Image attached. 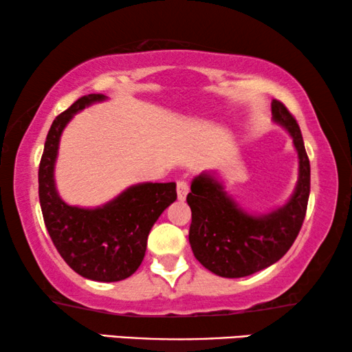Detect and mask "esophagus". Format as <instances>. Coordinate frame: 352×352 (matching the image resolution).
<instances>
[{
    "instance_id": "esophagus-1",
    "label": "esophagus",
    "mask_w": 352,
    "mask_h": 352,
    "mask_svg": "<svg viewBox=\"0 0 352 352\" xmlns=\"http://www.w3.org/2000/svg\"><path fill=\"white\" fill-rule=\"evenodd\" d=\"M187 194H189V184L186 181H177V199L186 200Z\"/></svg>"
}]
</instances>
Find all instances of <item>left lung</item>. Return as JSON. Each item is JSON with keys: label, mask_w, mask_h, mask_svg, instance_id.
Returning <instances> with one entry per match:
<instances>
[{"label": "left lung", "mask_w": 352, "mask_h": 352, "mask_svg": "<svg viewBox=\"0 0 352 352\" xmlns=\"http://www.w3.org/2000/svg\"><path fill=\"white\" fill-rule=\"evenodd\" d=\"M272 122L290 134L298 155V181L283 205L266 213L245 210L224 189L216 171L192 179L187 204L192 210L189 242L194 256L216 276H252L277 263L295 242L306 216L311 166L296 120L274 99Z\"/></svg>", "instance_id": "obj_1"}]
</instances>
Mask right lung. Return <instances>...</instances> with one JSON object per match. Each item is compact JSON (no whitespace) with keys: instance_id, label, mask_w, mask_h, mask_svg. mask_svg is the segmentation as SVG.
Wrapping results in <instances>:
<instances>
[{"instance_id":"add662e5","label":"right lung","mask_w":352,"mask_h":352,"mask_svg":"<svg viewBox=\"0 0 352 352\" xmlns=\"http://www.w3.org/2000/svg\"><path fill=\"white\" fill-rule=\"evenodd\" d=\"M104 100H109L104 94L83 96L56 117L45 142L38 182L46 229L64 261L89 280L118 282L141 266L148 232L176 200V184L138 182L93 208L62 199L54 176L62 133L76 113Z\"/></svg>"}]
</instances>
